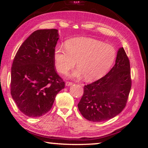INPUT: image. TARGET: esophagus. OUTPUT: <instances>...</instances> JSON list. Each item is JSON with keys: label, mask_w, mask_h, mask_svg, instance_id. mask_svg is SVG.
Segmentation results:
<instances>
[{"label": "esophagus", "mask_w": 148, "mask_h": 148, "mask_svg": "<svg viewBox=\"0 0 148 148\" xmlns=\"http://www.w3.org/2000/svg\"><path fill=\"white\" fill-rule=\"evenodd\" d=\"M72 84H73V83H72V82H66V86H72Z\"/></svg>", "instance_id": "34e87169"}]
</instances>
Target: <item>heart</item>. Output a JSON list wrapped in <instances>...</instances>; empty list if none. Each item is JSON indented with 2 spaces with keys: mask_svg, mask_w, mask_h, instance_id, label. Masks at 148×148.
<instances>
[{
  "mask_svg": "<svg viewBox=\"0 0 148 148\" xmlns=\"http://www.w3.org/2000/svg\"><path fill=\"white\" fill-rule=\"evenodd\" d=\"M116 56V49L111 45L94 38L79 37L69 40L66 46H57L53 57L56 67L60 73H66L77 61V69L71 77L84 76L87 81H95L108 72Z\"/></svg>",
  "mask_w": 148,
  "mask_h": 148,
  "instance_id": "heart-1",
  "label": "heart"
}]
</instances>
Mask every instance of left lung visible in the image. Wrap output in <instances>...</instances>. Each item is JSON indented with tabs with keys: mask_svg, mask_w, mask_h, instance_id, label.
Returning a JSON list of instances; mask_svg holds the SVG:
<instances>
[{
	"mask_svg": "<svg viewBox=\"0 0 148 148\" xmlns=\"http://www.w3.org/2000/svg\"><path fill=\"white\" fill-rule=\"evenodd\" d=\"M131 87L130 62L123 47L117 53L116 64L106 75L84 86L77 107L85 118L92 122L116 117L126 106Z\"/></svg>",
	"mask_w": 148,
	"mask_h": 148,
	"instance_id": "1",
	"label": "left lung"
}]
</instances>
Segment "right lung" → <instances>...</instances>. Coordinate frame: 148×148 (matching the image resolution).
Segmentation results:
<instances>
[{"label":"right lung","mask_w":148,"mask_h":148,"mask_svg":"<svg viewBox=\"0 0 148 148\" xmlns=\"http://www.w3.org/2000/svg\"><path fill=\"white\" fill-rule=\"evenodd\" d=\"M58 30H37L17 51L11 69V95L19 110L28 117H40L53 106L64 82L55 69L54 50Z\"/></svg>","instance_id":"obj_1"}]
</instances>
